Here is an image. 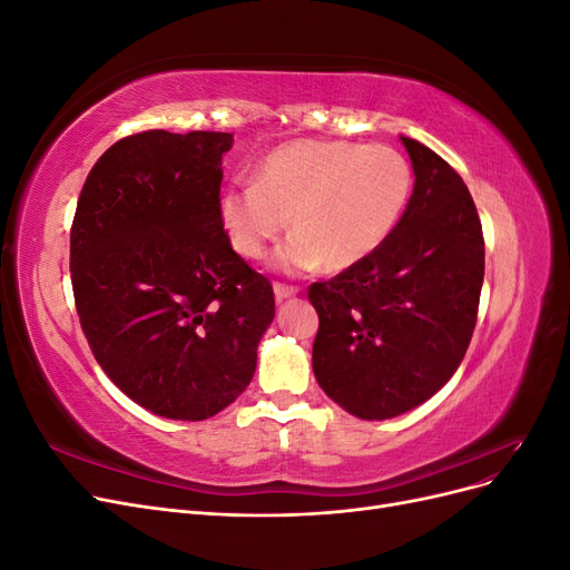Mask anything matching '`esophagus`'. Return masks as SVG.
<instances>
[{
  "instance_id": "esophagus-1",
  "label": "esophagus",
  "mask_w": 570,
  "mask_h": 570,
  "mask_svg": "<svg viewBox=\"0 0 570 570\" xmlns=\"http://www.w3.org/2000/svg\"><path fill=\"white\" fill-rule=\"evenodd\" d=\"M273 292H275V299L278 302H283V299H289V297H295L297 295V287H292V285H283V283H275L273 285Z\"/></svg>"
}]
</instances>
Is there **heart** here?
Returning <instances> with one entry per match:
<instances>
[{"label": "heart", "mask_w": 570, "mask_h": 570, "mask_svg": "<svg viewBox=\"0 0 570 570\" xmlns=\"http://www.w3.org/2000/svg\"><path fill=\"white\" fill-rule=\"evenodd\" d=\"M411 187L409 161L387 145L295 140L256 164L252 187L223 193L218 214L233 249L249 262L266 254L289 218L295 237L275 254V266L342 271L383 247Z\"/></svg>", "instance_id": "heart-1"}]
</instances>
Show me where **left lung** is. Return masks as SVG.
<instances>
[{"label": "left lung", "instance_id": "1", "mask_svg": "<svg viewBox=\"0 0 570 570\" xmlns=\"http://www.w3.org/2000/svg\"><path fill=\"white\" fill-rule=\"evenodd\" d=\"M413 193L381 249L308 287L318 312L314 375L352 416L385 421L442 390L469 350L485 239L469 187L433 149L402 135Z\"/></svg>", "mask_w": 570, "mask_h": 570}]
</instances>
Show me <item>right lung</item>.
Masks as SVG:
<instances>
[{
  "mask_svg": "<svg viewBox=\"0 0 570 570\" xmlns=\"http://www.w3.org/2000/svg\"><path fill=\"white\" fill-rule=\"evenodd\" d=\"M230 132L147 130L111 145L82 185L71 281L97 364L135 404L204 421L256 371L273 287L233 252L218 202Z\"/></svg>",
  "mask_w": 570,
  "mask_h": 570,
  "instance_id": "right-lung-1",
  "label": "right lung"
}]
</instances>
